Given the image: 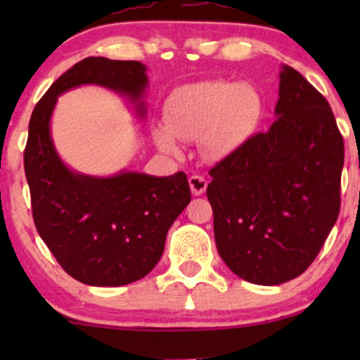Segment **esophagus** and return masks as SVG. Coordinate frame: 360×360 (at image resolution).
Instances as JSON below:
<instances>
[{"instance_id": "obj_1", "label": "esophagus", "mask_w": 360, "mask_h": 360, "mask_svg": "<svg viewBox=\"0 0 360 360\" xmlns=\"http://www.w3.org/2000/svg\"><path fill=\"white\" fill-rule=\"evenodd\" d=\"M188 184H190V190L193 195H203L206 191V186H208V180L205 179V176L201 175H191L188 179Z\"/></svg>"}]
</instances>
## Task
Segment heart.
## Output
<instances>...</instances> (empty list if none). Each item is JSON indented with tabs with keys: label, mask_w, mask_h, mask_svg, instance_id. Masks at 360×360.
<instances>
[{
	"label": "heart",
	"mask_w": 360,
	"mask_h": 360,
	"mask_svg": "<svg viewBox=\"0 0 360 360\" xmlns=\"http://www.w3.org/2000/svg\"><path fill=\"white\" fill-rule=\"evenodd\" d=\"M264 103L254 86L226 80H203L175 88L165 101V122L152 127L162 152L180 154V139H200L210 160L239 150L257 129Z\"/></svg>",
	"instance_id": "b5f03b06"
}]
</instances>
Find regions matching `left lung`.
Masks as SVG:
<instances>
[{
    "mask_svg": "<svg viewBox=\"0 0 360 360\" xmlns=\"http://www.w3.org/2000/svg\"><path fill=\"white\" fill-rule=\"evenodd\" d=\"M278 78L270 129L211 169L206 188L221 259L255 285L302 275L341 206L344 142L331 106L295 68Z\"/></svg>",
    "mask_w": 360,
    "mask_h": 360,
    "instance_id": "obj_1",
    "label": "left lung"
}]
</instances>
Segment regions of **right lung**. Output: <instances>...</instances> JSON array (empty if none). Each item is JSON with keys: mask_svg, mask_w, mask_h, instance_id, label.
<instances>
[{"mask_svg": "<svg viewBox=\"0 0 360 360\" xmlns=\"http://www.w3.org/2000/svg\"><path fill=\"white\" fill-rule=\"evenodd\" d=\"M147 68L136 60L88 57L58 77L34 108L24 150L37 233L68 275L91 287H120L159 262L170 226L190 203L184 172L154 176L121 170L95 176L68 167L53 146L58 96L82 85L120 93L144 120Z\"/></svg>", "mask_w": 360, "mask_h": 360, "instance_id": "1", "label": "right lung"}]
</instances>
